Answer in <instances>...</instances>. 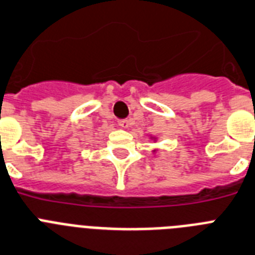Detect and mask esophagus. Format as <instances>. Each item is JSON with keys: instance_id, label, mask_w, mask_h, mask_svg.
<instances>
[{"instance_id": "esophagus-1", "label": "esophagus", "mask_w": 255, "mask_h": 255, "mask_svg": "<svg viewBox=\"0 0 255 255\" xmlns=\"http://www.w3.org/2000/svg\"><path fill=\"white\" fill-rule=\"evenodd\" d=\"M118 125L121 126V128H123V129H127V128L129 127V121H127V119H125V121H119Z\"/></svg>"}]
</instances>
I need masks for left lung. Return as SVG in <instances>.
<instances>
[{
    "mask_svg": "<svg viewBox=\"0 0 255 255\" xmlns=\"http://www.w3.org/2000/svg\"><path fill=\"white\" fill-rule=\"evenodd\" d=\"M150 140H152L154 142H156V140H158V137H155V136H150ZM152 152H156V149L152 150Z\"/></svg>",
    "mask_w": 255,
    "mask_h": 255,
    "instance_id": "obj_1",
    "label": "left lung"
}]
</instances>
